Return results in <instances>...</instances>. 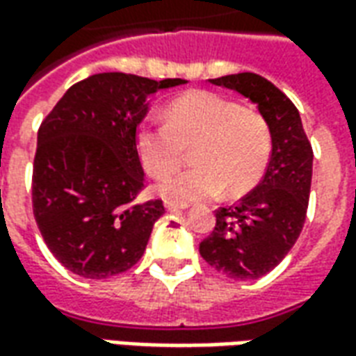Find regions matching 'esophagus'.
Instances as JSON below:
<instances>
[{
    "instance_id": "34e87169",
    "label": "esophagus",
    "mask_w": 356,
    "mask_h": 356,
    "mask_svg": "<svg viewBox=\"0 0 356 356\" xmlns=\"http://www.w3.org/2000/svg\"><path fill=\"white\" fill-rule=\"evenodd\" d=\"M188 204H177V202H165V209L168 211H177V209H186Z\"/></svg>"
}]
</instances>
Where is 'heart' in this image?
I'll use <instances>...</instances> for the list:
<instances>
[{
    "mask_svg": "<svg viewBox=\"0 0 356 356\" xmlns=\"http://www.w3.org/2000/svg\"><path fill=\"white\" fill-rule=\"evenodd\" d=\"M165 124L145 122L135 131L140 163L150 177L163 179L193 147V168L158 186L165 200L188 202L246 193L267 170L273 139L267 120L255 110L211 91H188L165 106Z\"/></svg>",
    "mask_w": 356,
    "mask_h": 356,
    "instance_id": "b5f03b06",
    "label": "heart"
}]
</instances>
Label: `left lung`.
<instances>
[{
    "label": "left lung",
    "instance_id": "1",
    "mask_svg": "<svg viewBox=\"0 0 356 356\" xmlns=\"http://www.w3.org/2000/svg\"><path fill=\"white\" fill-rule=\"evenodd\" d=\"M209 83L236 91L267 120L273 150L261 183L236 206L217 209V223L202 240L200 255L232 280H257L290 252L305 223L313 148L298 108L278 88L252 72L231 74Z\"/></svg>",
    "mask_w": 356,
    "mask_h": 356
}]
</instances>
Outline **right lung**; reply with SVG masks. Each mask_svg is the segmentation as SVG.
Segmentation results:
<instances>
[{
    "instance_id": "1",
    "label": "right lung",
    "mask_w": 356,
    "mask_h": 356,
    "mask_svg": "<svg viewBox=\"0 0 356 356\" xmlns=\"http://www.w3.org/2000/svg\"><path fill=\"white\" fill-rule=\"evenodd\" d=\"M183 83L95 74L68 89L42 122L34 217L51 254L74 275L110 278L145 254L163 204H133L145 186L135 131L148 114V97Z\"/></svg>"
}]
</instances>
